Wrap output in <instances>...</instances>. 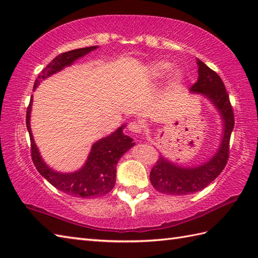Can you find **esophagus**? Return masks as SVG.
Here are the masks:
<instances>
[{"label": "esophagus", "instance_id": "obj_1", "mask_svg": "<svg viewBox=\"0 0 258 258\" xmlns=\"http://www.w3.org/2000/svg\"><path fill=\"white\" fill-rule=\"evenodd\" d=\"M127 127L130 132L132 133H142V126L138 122H131Z\"/></svg>", "mask_w": 258, "mask_h": 258}]
</instances>
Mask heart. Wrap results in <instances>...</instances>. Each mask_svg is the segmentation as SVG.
I'll use <instances>...</instances> for the list:
<instances>
[{
  "mask_svg": "<svg viewBox=\"0 0 258 258\" xmlns=\"http://www.w3.org/2000/svg\"><path fill=\"white\" fill-rule=\"evenodd\" d=\"M171 68V64L165 61H157L151 63L146 70V76L150 80H158L163 78L167 71ZM183 80V72L179 69H174L168 75V84L175 86L180 83Z\"/></svg>",
  "mask_w": 258,
  "mask_h": 258,
  "instance_id": "b5f03b06",
  "label": "heart"
}]
</instances>
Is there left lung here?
I'll return each instance as SVG.
<instances>
[{"label":"left lung","mask_w":258,"mask_h":258,"mask_svg":"<svg viewBox=\"0 0 258 258\" xmlns=\"http://www.w3.org/2000/svg\"><path fill=\"white\" fill-rule=\"evenodd\" d=\"M199 79L190 87V93L202 94L217 109L223 130L220 146L204 163L196 166H180L161 155L152 168L150 179L154 188L163 194L187 195L205 188L225 167L228 160L229 140L234 128V113L222 79L197 58Z\"/></svg>","instance_id":"8db88e82"}]
</instances>
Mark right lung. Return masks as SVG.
Here are the masks:
<instances>
[{
    "label": "right lung",
    "instance_id": "1",
    "mask_svg": "<svg viewBox=\"0 0 258 258\" xmlns=\"http://www.w3.org/2000/svg\"><path fill=\"white\" fill-rule=\"evenodd\" d=\"M97 47L96 45L76 48V50L59 54L38 74L33 90L35 91L41 82L47 79L48 76L58 73L64 68L72 65L76 59L85 56L86 54L96 50ZM33 96H31L26 111V127L31 139L32 160L38 173L55 188L75 197H85V199L86 197H100L111 191L116 180L117 162L131 147L135 145L133 139L123 133V128L126 124L119 126L112 134L95 142L92 145L85 164L80 169L71 173H62L53 169L44 162L33 139L30 123Z\"/></svg>",
    "mask_w": 258,
    "mask_h": 258
}]
</instances>
